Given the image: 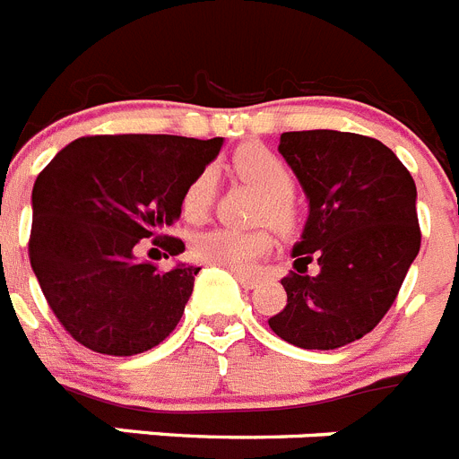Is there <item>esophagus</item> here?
<instances>
[{"mask_svg":"<svg viewBox=\"0 0 459 459\" xmlns=\"http://www.w3.org/2000/svg\"><path fill=\"white\" fill-rule=\"evenodd\" d=\"M238 281H240L242 289H254L258 284V277L256 274H249V273H235Z\"/></svg>","mask_w":459,"mask_h":459,"instance_id":"obj_1","label":"esophagus"}]
</instances>
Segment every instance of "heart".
Instances as JSON below:
<instances>
[{"label":"heart","instance_id":"obj_1","mask_svg":"<svg viewBox=\"0 0 459 459\" xmlns=\"http://www.w3.org/2000/svg\"><path fill=\"white\" fill-rule=\"evenodd\" d=\"M230 169L238 178L256 186L265 201V217L274 229H289L293 224V205L290 196L296 189L293 173L281 159L268 147L242 145L230 157ZM214 198V173L212 169H203L189 180L182 191V217L186 221H203L212 207ZM273 238L265 230H235L212 229L201 233L194 240V256L203 263L224 265L230 270H247L254 261L270 252Z\"/></svg>","mask_w":459,"mask_h":459}]
</instances>
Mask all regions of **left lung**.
<instances>
[{"instance_id": "8db88e82", "label": "left lung", "mask_w": 459, "mask_h": 459, "mask_svg": "<svg viewBox=\"0 0 459 459\" xmlns=\"http://www.w3.org/2000/svg\"><path fill=\"white\" fill-rule=\"evenodd\" d=\"M279 154L296 173L309 217L281 279L286 307L268 324L300 349L333 351L377 328L420 249L416 182L377 138L286 131ZM319 263L316 275L306 265Z\"/></svg>"}]
</instances>
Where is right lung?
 <instances>
[{
    "instance_id": "add662e5",
    "label": "right lung",
    "mask_w": 459,
    "mask_h": 459,
    "mask_svg": "<svg viewBox=\"0 0 459 459\" xmlns=\"http://www.w3.org/2000/svg\"><path fill=\"white\" fill-rule=\"evenodd\" d=\"M224 138L163 134L85 135L59 150L31 189L30 263L64 330L106 356H135L169 337L194 290L196 265L159 273L135 258L180 219L182 191L212 161Z\"/></svg>"
}]
</instances>
